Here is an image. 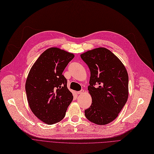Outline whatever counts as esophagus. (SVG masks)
Segmentation results:
<instances>
[{
    "instance_id": "1",
    "label": "esophagus",
    "mask_w": 154,
    "mask_h": 154,
    "mask_svg": "<svg viewBox=\"0 0 154 154\" xmlns=\"http://www.w3.org/2000/svg\"><path fill=\"white\" fill-rule=\"evenodd\" d=\"M84 93V90H82L81 91H79L77 92V94H83Z\"/></svg>"
}]
</instances>
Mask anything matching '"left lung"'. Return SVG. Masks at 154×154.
I'll return each mask as SVG.
<instances>
[{
    "mask_svg": "<svg viewBox=\"0 0 154 154\" xmlns=\"http://www.w3.org/2000/svg\"><path fill=\"white\" fill-rule=\"evenodd\" d=\"M90 71L88 90L92 103L85 110L89 121L104 125L113 121L128 97V75L125 66L109 49L98 48L82 54Z\"/></svg>",
    "mask_w": 154,
    "mask_h": 154,
    "instance_id": "obj_1",
    "label": "left lung"
}]
</instances>
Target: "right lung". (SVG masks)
Returning a JSON list of instances; mask_svg holds the SVG:
<instances>
[{
	"label": "right lung",
	"instance_id": "1",
	"mask_svg": "<svg viewBox=\"0 0 154 154\" xmlns=\"http://www.w3.org/2000/svg\"><path fill=\"white\" fill-rule=\"evenodd\" d=\"M75 55L51 48L40 55L29 71L26 91L34 115L48 125L62 120L73 99L63 72Z\"/></svg>",
	"mask_w": 154,
	"mask_h": 154
}]
</instances>
